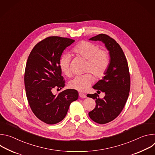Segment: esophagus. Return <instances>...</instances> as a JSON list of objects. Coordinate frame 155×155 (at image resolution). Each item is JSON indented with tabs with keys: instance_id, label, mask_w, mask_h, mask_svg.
<instances>
[{
	"instance_id": "1",
	"label": "esophagus",
	"mask_w": 155,
	"mask_h": 155,
	"mask_svg": "<svg viewBox=\"0 0 155 155\" xmlns=\"http://www.w3.org/2000/svg\"><path fill=\"white\" fill-rule=\"evenodd\" d=\"M79 96L81 98H86V94H83L82 93H79Z\"/></svg>"
}]
</instances>
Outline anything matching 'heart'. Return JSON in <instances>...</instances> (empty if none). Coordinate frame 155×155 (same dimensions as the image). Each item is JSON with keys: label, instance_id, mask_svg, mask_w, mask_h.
<instances>
[{"label": "heart", "instance_id": "1", "mask_svg": "<svg viewBox=\"0 0 155 155\" xmlns=\"http://www.w3.org/2000/svg\"><path fill=\"white\" fill-rule=\"evenodd\" d=\"M72 52L86 60L84 72L93 74L97 78H100L105 75L110 64V55L106 50L99 49L97 44L83 40L73 48ZM58 64L61 72L64 75L71 76L69 55L62 56ZM90 73L75 77L69 82V86L78 91H85L94 81V77Z\"/></svg>", "mask_w": 155, "mask_h": 155}]
</instances>
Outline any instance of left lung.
I'll return each mask as SVG.
<instances>
[{
  "instance_id": "obj_1",
  "label": "left lung",
  "mask_w": 155,
  "mask_h": 155,
  "mask_svg": "<svg viewBox=\"0 0 155 155\" xmlns=\"http://www.w3.org/2000/svg\"><path fill=\"white\" fill-rule=\"evenodd\" d=\"M90 40L104 43L110 57L105 75L93 86L94 89L105 93L104 97L99 98L97 93L87 94L96 103L95 108L88 113L89 117L94 122L103 124L113 121L123 110L130 91V74L124 53L113 38L100 34Z\"/></svg>"
}]
</instances>
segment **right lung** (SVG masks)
Segmentation results:
<instances>
[{
  "mask_svg": "<svg viewBox=\"0 0 155 155\" xmlns=\"http://www.w3.org/2000/svg\"><path fill=\"white\" fill-rule=\"evenodd\" d=\"M74 40L58 36L45 38L37 43L26 65L25 85L34 114L48 124H56L67 115L71 104L78 97L77 90L68 89L54 95V88L64 87L65 80L59 68L63 51Z\"/></svg>",
  "mask_w": 155,
  "mask_h": 155,
  "instance_id": "add662e5",
  "label": "right lung"
}]
</instances>
